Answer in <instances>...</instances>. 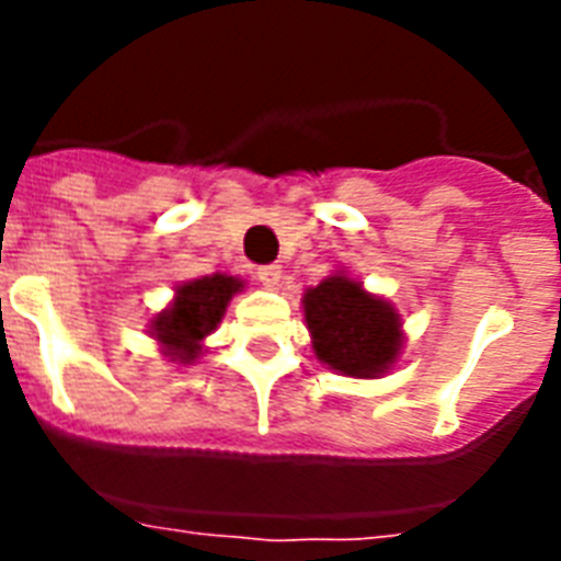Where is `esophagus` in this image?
<instances>
[{"label": "esophagus", "mask_w": 561, "mask_h": 561, "mask_svg": "<svg viewBox=\"0 0 561 561\" xmlns=\"http://www.w3.org/2000/svg\"><path fill=\"white\" fill-rule=\"evenodd\" d=\"M255 276H259V282H262V285H267V288H276L282 279V267L279 264H264V267H259V271H255Z\"/></svg>", "instance_id": "obj_1"}]
</instances>
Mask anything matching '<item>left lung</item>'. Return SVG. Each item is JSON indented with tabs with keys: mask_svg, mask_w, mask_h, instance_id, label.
Segmentation results:
<instances>
[{
	"mask_svg": "<svg viewBox=\"0 0 561 561\" xmlns=\"http://www.w3.org/2000/svg\"><path fill=\"white\" fill-rule=\"evenodd\" d=\"M311 350L320 364L346 378H381L404 350L401 314L364 282L334 271L302 294Z\"/></svg>",
	"mask_w": 561,
	"mask_h": 561,
	"instance_id": "1",
	"label": "left lung"
}]
</instances>
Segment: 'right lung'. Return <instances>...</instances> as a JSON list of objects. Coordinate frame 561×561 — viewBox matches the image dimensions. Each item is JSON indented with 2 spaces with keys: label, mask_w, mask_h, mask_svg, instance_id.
<instances>
[{
  "label": "right lung",
  "mask_w": 561,
  "mask_h": 561,
  "mask_svg": "<svg viewBox=\"0 0 561 561\" xmlns=\"http://www.w3.org/2000/svg\"><path fill=\"white\" fill-rule=\"evenodd\" d=\"M241 290L244 279L229 273H211L183 282L174 288L169 306L148 320V334L169 360L194 364L206 352L203 341L218 329L227 314L229 299Z\"/></svg>",
  "instance_id": "add662e5"
}]
</instances>
